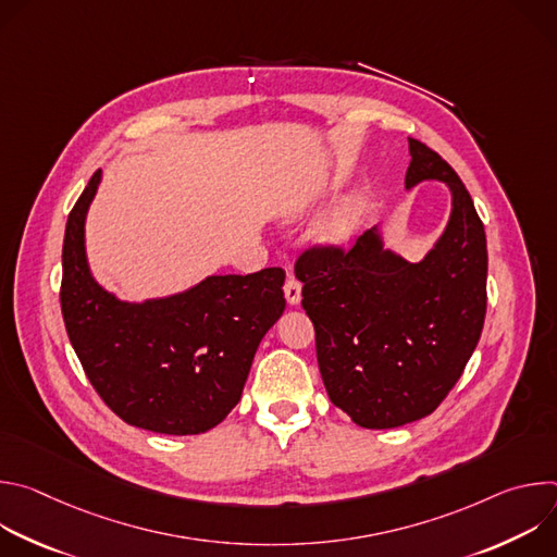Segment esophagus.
<instances>
[{
  "label": "esophagus",
  "mask_w": 557,
  "mask_h": 557,
  "mask_svg": "<svg viewBox=\"0 0 557 557\" xmlns=\"http://www.w3.org/2000/svg\"><path fill=\"white\" fill-rule=\"evenodd\" d=\"M284 297L293 306L299 304V299H301V282L295 275H290V273H288V277L284 282Z\"/></svg>",
  "instance_id": "esophagus-1"
}]
</instances>
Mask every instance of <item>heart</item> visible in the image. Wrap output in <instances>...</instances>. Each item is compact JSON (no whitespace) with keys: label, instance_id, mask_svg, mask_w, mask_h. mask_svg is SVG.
<instances>
[{"label":"heart","instance_id":"b5f03b06","mask_svg":"<svg viewBox=\"0 0 557 557\" xmlns=\"http://www.w3.org/2000/svg\"><path fill=\"white\" fill-rule=\"evenodd\" d=\"M361 211H363V200L355 198L337 218H333L326 224V228H324L326 237H331V240H344V237L355 228Z\"/></svg>","mask_w":557,"mask_h":557}]
</instances>
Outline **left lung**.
Here are the masks:
<instances>
[{"mask_svg": "<svg viewBox=\"0 0 557 557\" xmlns=\"http://www.w3.org/2000/svg\"><path fill=\"white\" fill-rule=\"evenodd\" d=\"M406 187L443 181L451 218L425 260L383 251L376 228L350 249L312 245L295 262L331 401L387 430L432 414L460 379L487 312V237L451 165L410 138Z\"/></svg>", "mask_w": 557, "mask_h": 557, "instance_id": "obj_1", "label": "left lung"}]
</instances>
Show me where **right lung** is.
Here are the masks:
<instances>
[{
  "instance_id": "1",
  "label": "right lung",
  "mask_w": 557,
  "mask_h": 557,
  "mask_svg": "<svg viewBox=\"0 0 557 557\" xmlns=\"http://www.w3.org/2000/svg\"><path fill=\"white\" fill-rule=\"evenodd\" d=\"M97 170L63 237L61 312L70 344L103 404L156 434H200L243 396L256 350L284 312V271L213 275L187 293L125 304L90 275L84 224Z\"/></svg>"
}]
</instances>
